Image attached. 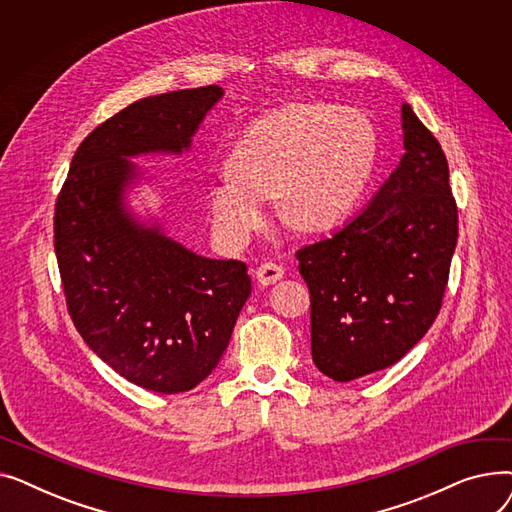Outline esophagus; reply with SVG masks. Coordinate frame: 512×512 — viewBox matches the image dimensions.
Listing matches in <instances>:
<instances>
[{
  "mask_svg": "<svg viewBox=\"0 0 512 512\" xmlns=\"http://www.w3.org/2000/svg\"><path fill=\"white\" fill-rule=\"evenodd\" d=\"M255 278L259 284L263 286H270V284H276L278 280L284 278V267L278 265V263H261L257 270H255Z\"/></svg>",
  "mask_w": 512,
  "mask_h": 512,
  "instance_id": "esophagus-1",
  "label": "esophagus"
}]
</instances>
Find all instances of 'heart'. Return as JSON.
I'll list each match as a JSON object with an SVG mask.
<instances>
[{
    "label": "heart",
    "instance_id": "obj_1",
    "mask_svg": "<svg viewBox=\"0 0 512 512\" xmlns=\"http://www.w3.org/2000/svg\"><path fill=\"white\" fill-rule=\"evenodd\" d=\"M378 161V134L353 107L294 101L253 122L236 141L228 172L209 184L213 230L245 247L267 220V197L297 230H324L353 211Z\"/></svg>",
    "mask_w": 512,
    "mask_h": 512
}]
</instances>
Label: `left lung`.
<instances>
[{
    "label": "left lung",
    "instance_id": "8db88e82",
    "mask_svg": "<svg viewBox=\"0 0 512 512\" xmlns=\"http://www.w3.org/2000/svg\"><path fill=\"white\" fill-rule=\"evenodd\" d=\"M402 132L407 151L367 209L297 251L311 292L313 363L334 382L400 361L442 307L459 236L448 161L407 103Z\"/></svg>",
    "mask_w": 512,
    "mask_h": 512
}]
</instances>
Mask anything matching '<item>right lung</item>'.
<instances>
[{
    "label": "right lung",
    "instance_id": "obj_1",
    "mask_svg": "<svg viewBox=\"0 0 512 512\" xmlns=\"http://www.w3.org/2000/svg\"><path fill=\"white\" fill-rule=\"evenodd\" d=\"M224 91L218 85L134 101L76 149L56 201L53 247L72 324L128 382L176 394L220 363L251 294L247 265L195 255L122 205L128 157L180 153Z\"/></svg>",
    "mask_w": 512,
    "mask_h": 512
}]
</instances>
